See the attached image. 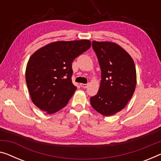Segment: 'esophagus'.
I'll return each instance as SVG.
<instances>
[{
  "instance_id": "34e87169",
  "label": "esophagus",
  "mask_w": 161,
  "mask_h": 161,
  "mask_svg": "<svg viewBox=\"0 0 161 161\" xmlns=\"http://www.w3.org/2000/svg\"><path fill=\"white\" fill-rule=\"evenodd\" d=\"M80 86L83 88H86L88 87V84H84V83H80Z\"/></svg>"
}]
</instances>
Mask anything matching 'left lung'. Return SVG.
Returning a JSON list of instances; mask_svg holds the SVG:
<instances>
[{
  "label": "left lung",
  "mask_w": 161,
  "mask_h": 161,
  "mask_svg": "<svg viewBox=\"0 0 161 161\" xmlns=\"http://www.w3.org/2000/svg\"><path fill=\"white\" fill-rule=\"evenodd\" d=\"M101 70L98 93L90 98L94 109L106 117L120 112L132 97L137 84L134 60L117 43L92 42Z\"/></svg>",
  "instance_id": "left-lung-1"
}]
</instances>
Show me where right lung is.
<instances>
[{
	"mask_svg": "<svg viewBox=\"0 0 161 161\" xmlns=\"http://www.w3.org/2000/svg\"><path fill=\"white\" fill-rule=\"evenodd\" d=\"M91 46L88 39L57 41L32 54L25 78L34 104L49 114L65 107L77 89L71 79L73 61Z\"/></svg>",
	"mask_w": 161,
	"mask_h": 161,
	"instance_id": "right-lung-1",
	"label": "right lung"
}]
</instances>
